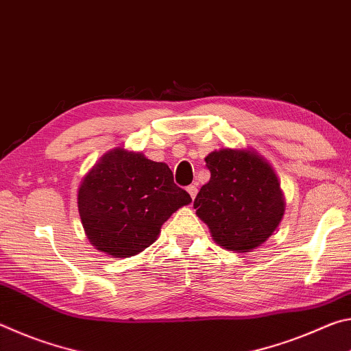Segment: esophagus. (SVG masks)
Here are the masks:
<instances>
[{"mask_svg":"<svg viewBox=\"0 0 351 351\" xmlns=\"http://www.w3.org/2000/svg\"><path fill=\"white\" fill-rule=\"evenodd\" d=\"M187 192H189L190 197H192V199H195V197H197V193H198V189L195 187V186H189L187 187Z\"/></svg>","mask_w":351,"mask_h":351,"instance_id":"34e87169","label":"esophagus"}]
</instances>
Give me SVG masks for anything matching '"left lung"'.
Returning <instances> with one entry per match:
<instances>
[{
  "label": "left lung",
  "instance_id": "8db88e82",
  "mask_svg": "<svg viewBox=\"0 0 351 351\" xmlns=\"http://www.w3.org/2000/svg\"><path fill=\"white\" fill-rule=\"evenodd\" d=\"M210 180L193 201L217 245L251 252L276 232L285 198L272 165L252 148H219L206 156Z\"/></svg>",
  "mask_w": 351,
  "mask_h": 351
}]
</instances>
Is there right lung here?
<instances>
[{
  "mask_svg": "<svg viewBox=\"0 0 351 351\" xmlns=\"http://www.w3.org/2000/svg\"><path fill=\"white\" fill-rule=\"evenodd\" d=\"M190 203L167 164L123 147L106 152L77 192L88 240L114 258L133 257L153 245L171 213Z\"/></svg>",
  "mask_w": 351,
  "mask_h": 351,
  "instance_id": "right-lung-1",
  "label": "right lung"
}]
</instances>
